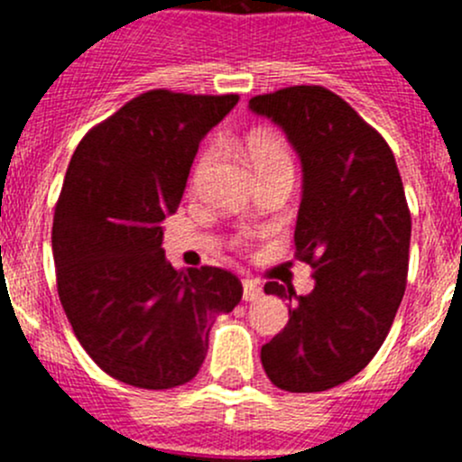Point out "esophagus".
<instances>
[{
  "mask_svg": "<svg viewBox=\"0 0 462 462\" xmlns=\"http://www.w3.org/2000/svg\"><path fill=\"white\" fill-rule=\"evenodd\" d=\"M261 295H263V291H261V286L257 282H253V279H244V300L245 301H257Z\"/></svg>",
  "mask_w": 462,
  "mask_h": 462,
  "instance_id": "1",
  "label": "esophagus"
}]
</instances>
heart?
Here are the masks:
<instances>
[{
    "label": "heart",
    "instance_id": "b5f03b06",
    "mask_svg": "<svg viewBox=\"0 0 462 462\" xmlns=\"http://www.w3.org/2000/svg\"><path fill=\"white\" fill-rule=\"evenodd\" d=\"M248 149V158L259 171V176H268L273 171L282 170H295V161H292V152L288 143L283 141L279 134L274 132H254L245 143ZM217 158V143H208L197 156V162L192 167V185L201 183L205 171Z\"/></svg>",
    "mask_w": 462,
    "mask_h": 462
}]
</instances>
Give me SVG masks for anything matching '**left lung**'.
<instances>
[{
	"label": "left lung",
	"instance_id": "1",
	"mask_svg": "<svg viewBox=\"0 0 462 462\" xmlns=\"http://www.w3.org/2000/svg\"><path fill=\"white\" fill-rule=\"evenodd\" d=\"M286 132L304 165L295 257L313 268L310 295L268 282L291 301L288 324L261 346L274 386L318 393L360 374L389 335L409 273L411 212L391 147L344 97L297 85L250 100Z\"/></svg>",
	"mask_w": 462,
	"mask_h": 462
}]
</instances>
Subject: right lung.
Here are the masks:
<instances>
[{
	"label": "right lung",
	"instance_id": "obj_1",
	"mask_svg": "<svg viewBox=\"0 0 462 462\" xmlns=\"http://www.w3.org/2000/svg\"><path fill=\"white\" fill-rule=\"evenodd\" d=\"M236 102L152 88L88 129L69 162L51 235L58 295L88 357L125 384L192 380L214 318L244 297L230 270H174L162 254L199 143Z\"/></svg>",
	"mask_w": 462,
	"mask_h": 462
}]
</instances>
